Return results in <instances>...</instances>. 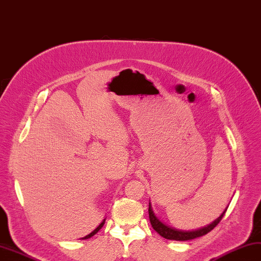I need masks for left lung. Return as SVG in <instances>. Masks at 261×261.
Returning a JSON list of instances; mask_svg holds the SVG:
<instances>
[{"mask_svg": "<svg viewBox=\"0 0 261 261\" xmlns=\"http://www.w3.org/2000/svg\"><path fill=\"white\" fill-rule=\"evenodd\" d=\"M227 209L223 211L222 215L216 219L213 223H210L207 227L200 228L198 230H192V231H182V230H178V229H173L171 227H169L165 223H162L158 218H156L153 214L152 209H151V204L149 203V219H150V223L152 228L158 232L161 237L169 239V240H177V241H187V240H191L195 239L198 237H201V236L207 234L208 232H210L218 223H219L222 219L223 215L226 214Z\"/></svg>", "mask_w": 261, "mask_h": 261, "instance_id": "1", "label": "left lung"}]
</instances>
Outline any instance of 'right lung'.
Listing matches in <instances>:
<instances>
[{
  "instance_id": "1",
  "label": "right lung",
  "mask_w": 261,
  "mask_h": 261,
  "mask_svg": "<svg viewBox=\"0 0 261 261\" xmlns=\"http://www.w3.org/2000/svg\"><path fill=\"white\" fill-rule=\"evenodd\" d=\"M103 225H105V220H103L101 223H100V225H99V227L98 228H96V229H94L93 230V231L92 232H91L90 234H88V236H86V237H83V238H81V239H88V238H91V237H92V236H94L96 232H98L99 231V230L103 227Z\"/></svg>"
}]
</instances>
